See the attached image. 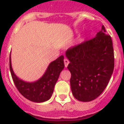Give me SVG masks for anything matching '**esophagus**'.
Segmentation results:
<instances>
[{"label": "esophagus", "instance_id": "esophagus-1", "mask_svg": "<svg viewBox=\"0 0 124 124\" xmlns=\"http://www.w3.org/2000/svg\"><path fill=\"white\" fill-rule=\"evenodd\" d=\"M64 65H65V67H66V68H67V67L68 66V64H69V63H70L69 60H68V59L65 58L64 60Z\"/></svg>", "mask_w": 124, "mask_h": 124}]
</instances>
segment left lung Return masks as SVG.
<instances>
[{
	"label": "left lung",
	"instance_id": "left-lung-1",
	"mask_svg": "<svg viewBox=\"0 0 124 124\" xmlns=\"http://www.w3.org/2000/svg\"><path fill=\"white\" fill-rule=\"evenodd\" d=\"M66 56L74 97L81 102L96 99L108 85L114 70L113 42L104 26L93 39L68 49Z\"/></svg>",
	"mask_w": 124,
	"mask_h": 124
}]
</instances>
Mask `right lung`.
<instances>
[{"mask_svg":"<svg viewBox=\"0 0 124 124\" xmlns=\"http://www.w3.org/2000/svg\"><path fill=\"white\" fill-rule=\"evenodd\" d=\"M64 68V56L61 55L49 64L42 77L36 81L30 82L20 79L15 74L11 66V54L9 56V69L15 86L25 98L37 103L46 102L50 99L54 85Z\"/></svg>","mask_w":124,"mask_h":124,"instance_id":"obj_1","label":"right lung"}]
</instances>
